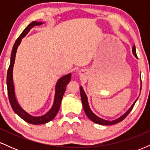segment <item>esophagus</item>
Returning <instances> with one entry per match:
<instances>
[{"label": "esophagus", "instance_id": "34e87169", "mask_svg": "<svg viewBox=\"0 0 150 150\" xmlns=\"http://www.w3.org/2000/svg\"><path fill=\"white\" fill-rule=\"evenodd\" d=\"M84 73H85V70H80V71H79V74H80V75H84Z\"/></svg>", "mask_w": 150, "mask_h": 150}]
</instances>
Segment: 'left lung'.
<instances>
[{"mask_svg": "<svg viewBox=\"0 0 150 150\" xmlns=\"http://www.w3.org/2000/svg\"><path fill=\"white\" fill-rule=\"evenodd\" d=\"M132 53H133V55L135 56V57L137 58V54H136V50H135V45H134L133 47H132ZM140 81H141V77H140ZM80 96H81V99H82V106H83L84 111H85L86 115H87V117H88L89 119L92 120V121L94 122V123H97V124H99V125H113V124H116V123H119V122H120V121H122V120L124 119L125 117L128 116V113L131 111V110L132 109V108H133L135 102L137 101V99H138V98H137V99H136V100L134 101L133 104H132V106H130V108H129L128 111H127L125 113H123L121 116H120L119 118H116V119H115L113 120H106L102 119V118H99V116H97V115H95L94 113L92 112V110H91V108H89L87 97V95H86L85 91H84V89H83V88H82V86H80ZM140 91H141V87H140Z\"/></svg>", "mask_w": 150, "mask_h": 150, "instance_id": "obj_1", "label": "left lung"}]
</instances>
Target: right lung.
Masks as SVG:
<instances>
[{
	"label": "right lung",
	"mask_w": 150,
	"mask_h": 150,
	"mask_svg": "<svg viewBox=\"0 0 150 150\" xmlns=\"http://www.w3.org/2000/svg\"><path fill=\"white\" fill-rule=\"evenodd\" d=\"M44 22H32L27 26V27L23 30L22 34H20V37L17 39L16 42L14 44L11 53V58H10V63L9 68L8 70V73H7V87H8V94L9 101L13 108V111L16 113L20 118H22L24 120H25L27 123H31L33 125H39L44 124V123H49L51 120L55 118V116L57 114L58 111H59L60 106H61V103L63 99V94H64L65 89H66V85L69 83L70 79H71V73L65 75L59 79L56 82V87H55V96L54 100H53V104L51 109L48 111L47 113L41 116H33L32 115L29 114L28 113L26 112L25 110L22 108L20 105L18 104L17 101L16 97H15V87L14 82H13V67H14L15 56H16L17 50H18V46H20V43L22 42V39L29 33V32L32 29L34 26L41 25Z\"/></svg>",
	"instance_id": "add662e5"
}]
</instances>
